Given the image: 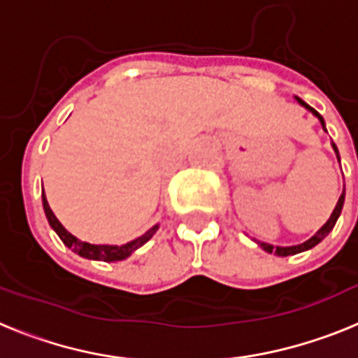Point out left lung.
<instances>
[{"label":"left lung","mask_w":358,"mask_h":358,"mask_svg":"<svg viewBox=\"0 0 358 358\" xmlns=\"http://www.w3.org/2000/svg\"><path fill=\"white\" fill-rule=\"evenodd\" d=\"M297 102L301 103L303 107H306V109H308V110H312V113H314V115L319 118V122H321L322 129L327 131V127H324V120H322V116L319 115V113L314 109V107H310L308 103L303 102L301 98H297ZM334 148H335V152H337V157H339V150H337V147H335V145H334ZM343 204H344V192H343V195H341V197H339V202H337V206H335V210H334V213H331V217L328 218V222L324 224V226H322L321 229H319L317 233H315V235L312 236V238L306 240V242H303V243H299V245H292V248H278V245H276V248H274V245H271V243H264V242H258V243H260L262 248H264L267 252H274V255H278V256L297 255V252H303V251H306V249H312V248H314V245H317V243L321 242V240L324 238V236H327L331 229H334L335 222H337V218H339L341 211H343Z\"/></svg>","instance_id":"1"}]
</instances>
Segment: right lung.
<instances>
[{
	"label": "right lung",
	"instance_id": "1",
	"mask_svg": "<svg viewBox=\"0 0 358 358\" xmlns=\"http://www.w3.org/2000/svg\"><path fill=\"white\" fill-rule=\"evenodd\" d=\"M43 206H44V213H46V218H48L50 226L55 229V233L59 235V238L64 242V245H68L71 251H75L77 255L84 256L87 260H100V262H120V260H125L127 256H131L132 252L136 251L138 248H141L145 242L152 238V235L156 233L157 227L159 226H154L152 229H148L143 236L140 238L132 240L129 243H123V245H94V243H87V242H82V240L75 238L71 233L62 227V224L57 220V217L53 215L52 208L48 206V201L44 197V189H43Z\"/></svg>",
	"mask_w": 358,
	"mask_h": 358
}]
</instances>
